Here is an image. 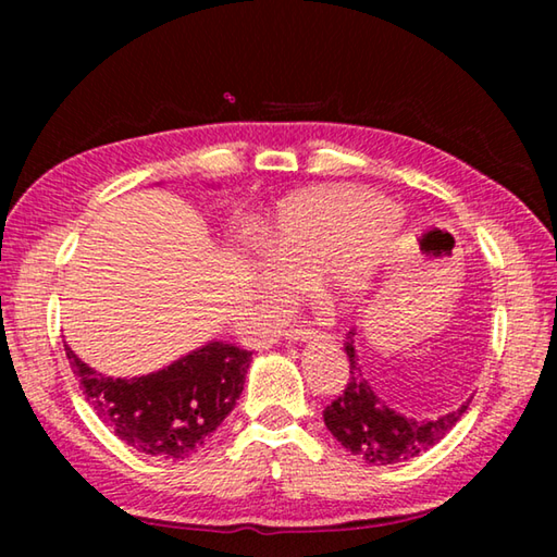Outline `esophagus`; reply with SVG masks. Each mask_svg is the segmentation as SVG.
<instances>
[{
  "mask_svg": "<svg viewBox=\"0 0 557 557\" xmlns=\"http://www.w3.org/2000/svg\"><path fill=\"white\" fill-rule=\"evenodd\" d=\"M285 336L289 338V342L305 344V342H312V338H317V332H314V329H309V326H297V329H289Z\"/></svg>",
  "mask_w": 557,
  "mask_h": 557,
  "instance_id": "1",
  "label": "esophagus"
}]
</instances>
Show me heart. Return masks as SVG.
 Returning <instances> with one entry per match:
<instances>
[{"label": "heart", "instance_id": "1", "mask_svg": "<svg viewBox=\"0 0 557 557\" xmlns=\"http://www.w3.org/2000/svg\"><path fill=\"white\" fill-rule=\"evenodd\" d=\"M391 203L361 188H324L292 196L265 228L268 258L258 268L262 289L285 301L299 280L319 277L326 299L351 312L369 297L375 270L371 225Z\"/></svg>", "mask_w": 557, "mask_h": 557}]
</instances>
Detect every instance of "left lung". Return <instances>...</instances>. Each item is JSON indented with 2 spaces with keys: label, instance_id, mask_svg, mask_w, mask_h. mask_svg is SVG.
I'll list each match as a JSON object with an SVG mask.
<instances>
[{
  "label": "left lung",
  "instance_id": "8db88e82",
  "mask_svg": "<svg viewBox=\"0 0 557 557\" xmlns=\"http://www.w3.org/2000/svg\"><path fill=\"white\" fill-rule=\"evenodd\" d=\"M348 356L346 391L324 410V425L351 455L361 457L366 465H395L418 457L420 451L435 447L447 432L457 425L467 412L471 395L459 408L442 412L437 418H410L375 395L373 385L366 381L363 366L358 363L356 332H348L344 346Z\"/></svg>",
  "mask_w": 557,
  "mask_h": 557
}]
</instances>
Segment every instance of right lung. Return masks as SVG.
<instances>
[{"mask_svg":"<svg viewBox=\"0 0 557 557\" xmlns=\"http://www.w3.org/2000/svg\"><path fill=\"white\" fill-rule=\"evenodd\" d=\"M63 346L98 418L129 447L159 459H186L213 437L252 361V351L213 338L159 371L112 379Z\"/></svg>","mask_w":557,"mask_h":557,"instance_id":"add662e5","label":"right lung"}]
</instances>
